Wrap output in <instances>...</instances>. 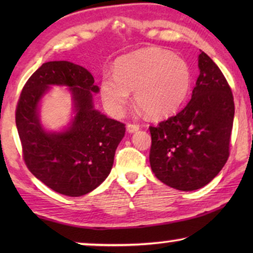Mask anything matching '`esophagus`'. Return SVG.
I'll use <instances>...</instances> for the list:
<instances>
[{
	"mask_svg": "<svg viewBox=\"0 0 253 253\" xmlns=\"http://www.w3.org/2000/svg\"><path fill=\"white\" fill-rule=\"evenodd\" d=\"M126 129H127V131H129L130 133L136 132V131L139 130V124H136V123H127Z\"/></svg>",
	"mask_w": 253,
	"mask_h": 253,
	"instance_id": "1",
	"label": "esophagus"
}]
</instances>
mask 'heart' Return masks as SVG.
<instances>
[{"instance_id":"obj_1","label":"heart","mask_w":253,"mask_h":253,"mask_svg":"<svg viewBox=\"0 0 253 253\" xmlns=\"http://www.w3.org/2000/svg\"><path fill=\"white\" fill-rule=\"evenodd\" d=\"M191 69L185 60L158 47L143 48L117 58L113 76L100 82L107 109L121 115L134 91V102L147 116L171 115L184 101L191 86Z\"/></svg>"}]
</instances>
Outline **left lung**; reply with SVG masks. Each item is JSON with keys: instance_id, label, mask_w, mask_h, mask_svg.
<instances>
[{"instance_id": "1", "label": "left lung", "mask_w": 253, "mask_h": 253, "mask_svg": "<svg viewBox=\"0 0 253 253\" xmlns=\"http://www.w3.org/2000/svg\"><path fill=\"white\" fill-rule=\"evenodd\" d=\"M199 77L181 112L150 126L152 171L166 185L192 191L212 181L229 158L233 92L219 67L202 51Z\"/></svg>"}]
</instances>
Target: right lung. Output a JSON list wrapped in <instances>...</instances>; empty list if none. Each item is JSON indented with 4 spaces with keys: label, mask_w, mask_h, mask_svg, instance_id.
<instances>
[{
    "label": "right lung",
    "mask_w": 253,
    "mask_h": 253,
    "mask_svg": "<svg viewBox=\"0 0 253 253\" xmlns=\"http://www.w3.org/2000/svg\"><path fill=\"white\" fill-rule=\"evenodd\" d=\"M50 84L71 87L76 116L63 133L44 131L37 105ZM94 78L85 68L68 61L43 63L29 78L16 108V126L23 159L29 170L61 195L79 197L91 192L112 170L115 151L126 126L94 109Z\"/></svg>",
    "instance_id": "obj_1"
}]
</instances>
